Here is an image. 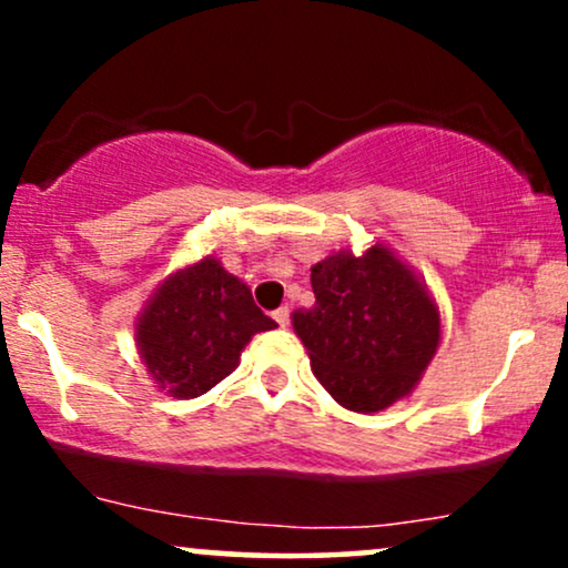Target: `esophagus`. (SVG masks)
<instances>
[{
    "mask_svg": "<svg viewBox=\"0 0 568 568\" xmlns=\"http://www.w3.org/2000/svg\"><path fill=\"white\" fill-rule=\"evenodd\" d=\"M272 317H275L280 328H285V325L291 323V310H288V306H280V310L272 312Z\"/></svg>",
    "mask_w": 568,
    "mask_h": 568,
    "instance_id": "1",
    "label": "esophagus"
}]
</instances>
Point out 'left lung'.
I'll use <instances>...</instances> for the list:
<instances>
[{
    "mask_svg": "<svg viewBox=\"0 0 568 568\" xmlns=\"http://www.w3.org/2000/svg\"><path fill=\"white\" fill-rule=\"evenodd\" d=\"M315 304L291 315L312 374L338 406L379 414L416 389L440 344V310L387 243L338 247L312 264Z\"/></svg>",
    "mask_w": 568,
    "mask_h": 568,
    "instance_id": "left-lung-1",
    "label": "left lung"
}]
</instances>
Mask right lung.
<instances>
[{
	"label": "right lung",
	"mask_w": 568,
	"mask_h": 568,
	"mask_svg": "<svg viewBox=\"0 0 568 568\" xmlns=\"http://www.w3.org/2000/svg\"><path fill=\"white\" fill-rule=\"evenodd\" d=\"M216 256L171 272L135 315L133 338L160 393L192 400L240 366L245 344L275 328Z\"/></svg>",
	"instance_id": "right-lung-1"
}]
</instances>
